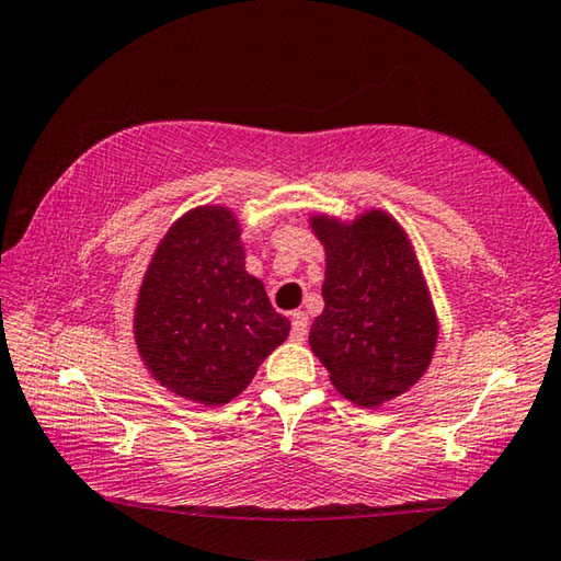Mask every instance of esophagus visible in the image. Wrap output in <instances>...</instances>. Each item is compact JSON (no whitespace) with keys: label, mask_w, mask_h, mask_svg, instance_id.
Returning a JSON list of instances; mask_svg holds the SVG:
<instances>
[{"label":"esophagus","mask_w":561,"mask_h":561,"mask_svg":"<svg viewBox=\"0 0 561 561\" xmlns=\"http://www.w3.org/2000/svg\"><path fill=\"white\" fill-rule=\"evenodd\" d=\"M309 333V316L304 311H294L291 313V339L301 343L304 339H307Z\"/></svg>","instance_id":"obj_1"}]
</instances>
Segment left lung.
<instances>
[{
    "label": "left lung",
    "instance_id": "1",
    "mask_svg": "<svg viewBox=\"0 0 561 561\" xmlns=\"http://www.w3.org/2000/svg\"><path fill=\"white\" fill-rule=\"evenodd\" d=\"M311 228L325 250V304L309 345L345 400L380 407L422 378L439 339L420 262L382 210L353 222L313 216Z\"/></svg>",
    "mask_w": 561,
    "mask_h": 561
}]
</instances>
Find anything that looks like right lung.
<instances>
[{
  "label": "right lung",
  "mask_w": 561,
  "mask_h": 561,
  "mask_svg": "<svg viewBox=\"0 0 561 561\" xmlns=\"http://www.w3.org/2000/svg\"><path fill=\"white\" fill-rule=\"evenodd\" d=\"M289 319L272 309L245 270L240 222L222 206L188 210L169 228L141 282L135 339L167 390L220 407L238 397L287 341Z\"/></svg>",
  "instance_id": "right-lung-1"
}]
</instances>
